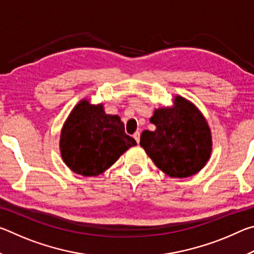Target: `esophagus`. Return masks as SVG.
I'll list each match as a JSON object with an SVG mask.
<instances>
[{
	"mask_svg": "<svg viewBox=\"0 0 254 254\" xmlns=\"http://www.w3.org/2000/svg\"><path fill=\"white\" fill-rule=\"evenodd\" d=\"M133 137H134V139H135L136 143H139V142H140V132L136 131V132L134 133V134H133Z\"/></svg>",
	"mask_w": 254,
	"mask_h": 254,
	"instance_id": "esophagus-1",
	"label": "esophagus"
}]
</instances>
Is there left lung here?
<instances>
[{"label": "left lung", "mask_w": 254, "mask_h": 254, "mask_svg": "<svg viewBox=\"0 0 254 254\" xmlns=\"http://www.w3.org/2000/svg\"><path fill=\"white\" fill-rule=\"evenodd\" d=\"M174 107L154 111L150 122L156 130H145L140 145L159 169L174 178H186L204 168L212 152V134L199 110L177 95Z\"/></svg>", "instance_id": "1"}]
</instances>
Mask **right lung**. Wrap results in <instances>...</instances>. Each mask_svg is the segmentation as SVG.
Masks as SVG:
<instances>
[{
    "instance_id": "add662e5",
    "label": "right lung",
    "mask_w": 254,
    "mask_h": 254,
    "mask_svg": "<svg viewBox=\"0 0 254 254\" xmlns=\"http://www.w3.org/2000/svg\"><path fill=\"white\" fill-rule=\"evenodd\" d=\"M135 144L119 115L106 114L103 104L81 100L64 124L59 147L68 168L87 177L104 173Z\"/></svg>"
}]
</instances>
